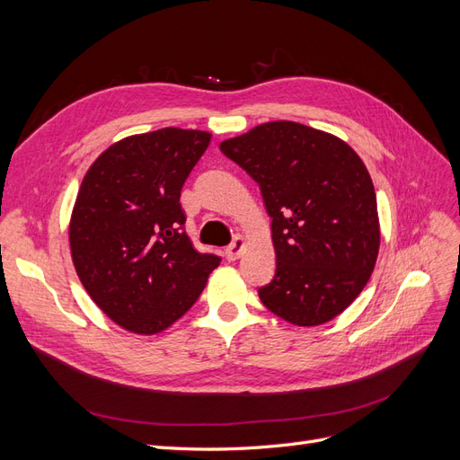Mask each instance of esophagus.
<instances>
[{
  "label": "esophagus",
  "mask_w": 460,
  "mask_h": 460,
  "mask_svg": "<svg viewBox=\"0 0 460 460\" xmlns=\"http://www.w3.org/2000/svg\"><path fill=\"white\" fill-rule=\"evenodd\" d=\"M243 249H245V240L242 238V235H235L234 242L226 247L225 255H226L228 261H238L242 257V253H243Z\"/></svg>",
  "instance_id": "obj_1"
}]
</instances>
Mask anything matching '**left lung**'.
Instances as JSON below:
<instances>
[{"label": "left lung", "mask_w": 460, "mask_h": 460, "mask_svg": "<svg viewBox=\"0 0 460 460\" xmlns=\"http://www.w3.org/2000/svg\"><path fill=\"white\" fill-rule=\"evenodd\" d=\"M261 188L272 218L276 274L264 307L318 326L357 299L380 249L376 191L365 163L338 136L291 120L264 122L220 144Z\"/></svg>", "instance_id": "8db88e82"}]
</instances>
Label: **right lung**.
<instances>
[{"mask_svg":"<svg viewBox=\"0 0 460 460\" xmlns=\"http://www.w3.org/2000/svg\"><path fill=\"white\" fill-rule=\"evenodd\" d=\"M208 142V132L172 127L128 136L80 184L68 225L76 274L97 307L132 333L174 324L220 262L193 249L180 205Z\"/></svg>","mask_w":460,"mask_h":460,"instance_id":"right-lung-1","label":"right lung"}]
</instances>
